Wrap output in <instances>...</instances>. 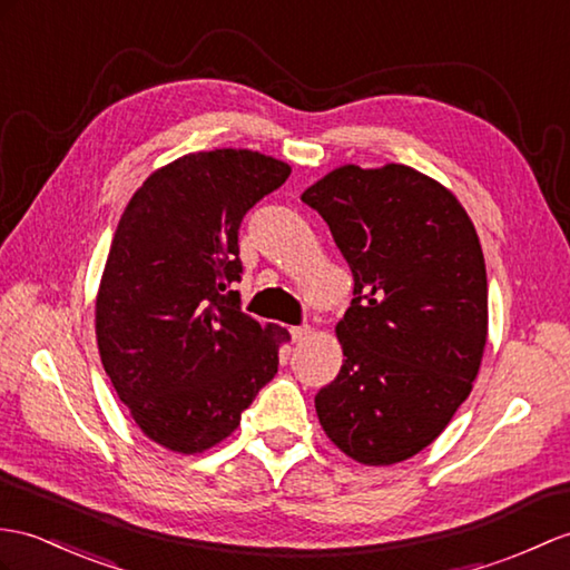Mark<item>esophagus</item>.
<instances>
[{
  "mask_svg": "<svg viewBox=\"0 0 570 570\" xmlns=\"http://www.w3.org/2000/svg\"><path fill=\"white\" fill-rule=\"evenodd\" d=\"M311 335H313V327L311 325L291 327V340H294V342H306Z\"/></svg>",
  "mask_w": 570,
  "mask_h": 570,
  "instance_id": "1",
  "label": "esophagus"
}]
</instances>
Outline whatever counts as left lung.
Masks as SVG:
<instances>
[{
    "label": "left lung",
    "mask_w": 570,
    "mask_h": 570,
    "mask_svg": "<svg viewBox=\"0 0 570 570\" xmlns=\"http://www.w3.org/2000/svg\"><path fill=\"white\" fill-rule=\"evenodd\" d=\"M354 276L342 368L315 395L340 452L391 466L432 444L469 399L488 337L483 249L440 181L405 165H342L303 191Z\"/></svg>",
    "instance_id": "obj_1"
}]
</instances>
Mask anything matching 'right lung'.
I'll use <instances>...</instances> for the list:
<instances>
[{
	"label": "right lung",
	"mask_w": 570,
	"mask_h": 570,
	"mask_svg": "<svg viewBox=\"0 0 570 570\" xmlns=\"http://www.w3.org/2000/svg\"><path fill=\"white\" fill-rule=\"evenodd\" d=\"M291 167L255 150L189 153L142 181L106 257L97 345L130 417L165 449L230 436L279 366L288 333L240 311L237 230Z\"/></svg>",
	"instance_id": "add662e5"
}]
</instances>
